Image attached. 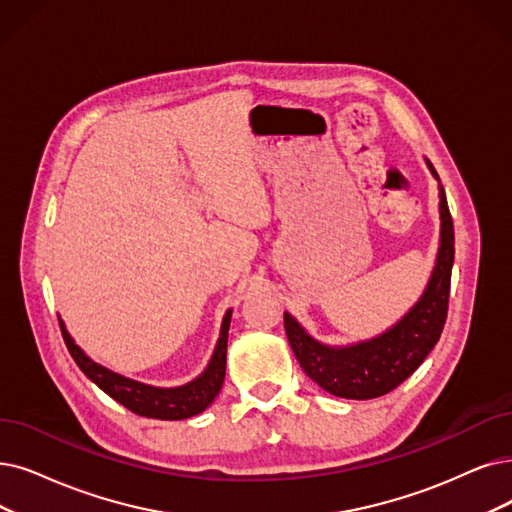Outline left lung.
I'll return each mask as SVG.
<instances>
[{"label": "left lung", "instance_id": "obj_1", "mask_svg": "<svg viewBox=\"0 0 512 512\" xmlns=\"http://www.w3.org/2000/svg\"><path fill=\"white\" fill-rule=\"evenodd\" d=\"M426 166L439 180L428 159ZM439 218L441 235L431 279L418 302L386 332L355 344L330 346L315 340L290 313L283 315L285 334L300 367L323 391L342 399L382 397L410 378L435 349L447 317L454 267V222L441 182Z\"/></svg>", "mask_w": 512, "mask_h": 512}]
</instances>
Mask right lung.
Wrapping results in <instances>:
<instances>
[{
	"label": "right lung",
	"mask_w": 512,
	"mask_h": 512,
	"mask_svg": "<svg viewBox=\"0 0 512 512\" xmlns=\"http://www.w3.org/2000/svg\"><path fill=\"white\" fill-rule=\"evenodd\" d=\"M233 309H229L222 317L220 325V338L214 346V353L210 357V363L206 365L195 380L182 384V386H151L145 382H138L132 378L121 376L109 367L96 363L90 359L84 351L79 349L71 334L67 332L65 321H60V332H63L65 344L79 365V370L84 372L100 391H105L109 397H113L117 403L128 407L130 412L147 418L157 420H185L191 416L201 414L208 405L216 399L224 382V370H227V342H229V325H231Z\"/></svg>",
	"instance_id": "obj_1"
}]
</instances>
